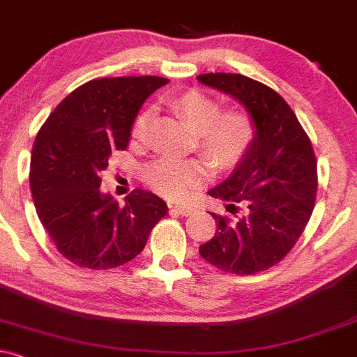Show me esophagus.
I'll return each mask as SVG.
<instances>
[{
  "instance_id": "34e87169",
  "label": "esophagus",
  "mask_w": 357,
  "mask_h": 357,
  "mask_svg": "<svg viewBox=\"0 0 357 357\" xmlns=\"http://www.w3.org/2000/svg\"><path fill=\"white\" fill-rule=\"evenodd\" d=\"M174 209L177 211L178 214H182V216H189V214H192L195 211V206H192V204H177V206H174Z\"/></svg>"
}]
</instances>
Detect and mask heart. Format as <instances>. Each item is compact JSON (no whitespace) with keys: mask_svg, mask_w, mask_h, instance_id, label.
<instances>
[{"mask_svg":"<svg viewBox=\"0 0 357 357\" xmlns=\"http://www.w3.org/2000/svg\"><path fill=\"white\" fill-rule=\"evenodd\" d=\"M172 105L195 126V146L216 167H229L245 155L254 139V121L243 107H223L202 90H187L172 98ZM153 110L144 109L134 121L131 141L143 146L148 139ZM143 177L153 190L170 199H182L208 177L204 158L163 156L149 163Z\"/></svg>","mask_w":357,"mask_h":357,"instance_id":"heart-1","label":"heart"}]
</instances>
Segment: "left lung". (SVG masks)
<instances>
[{"label":"left lung","mask_w":357,"mask_h":357,"mask_svg":"<svg viewBox=\"0 0 357 357\" xmlns=\"http://www.w3.org/2000/svg\"><path fill=\"white\" fill-rule=\"evenodd\" d=\"M197 79L231 95L254 119L255 136L238 167L209 190L231 216L213 214L216 233L199 247L211 266L252 275L281 262L315 208L318 175L312 141L284 98L264 83L233 73Z\"/></svg>","instance_id":"8db88e82"}]
</instances>
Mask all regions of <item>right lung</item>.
<instances>
[{
    "label": "right lung",
    "mask_w": 357,
    "mask_h": 357,
    "mask_svg": "<svg viewBox=\"0 0 357 357\" xmlns=\"http://www.w3.org/2000/svg\"><path fill=\"white\" fill-rule=\"evenodd\" d=\"M165 83L160 76L91 79L71 91L37 134L30 190L42 226L75 266H124L168 213L148 190L134 189L122 206L100 190L109 156L128 148L141 105Z\"/></svg>",
    "instance_id": "right-lung-1"
}]
</instances>
